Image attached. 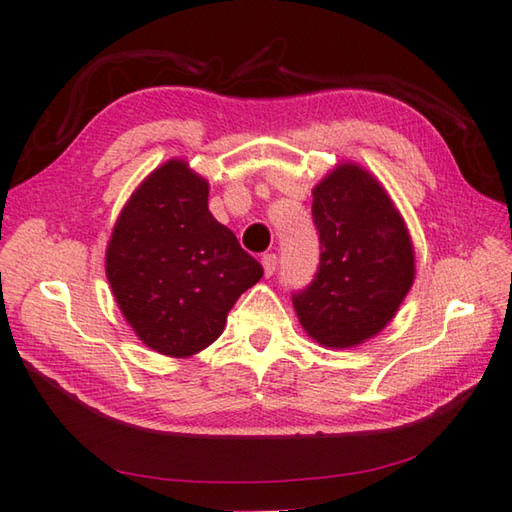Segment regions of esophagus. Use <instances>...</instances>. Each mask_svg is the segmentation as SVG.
I'll return each mask as SVG.
<instances>
[{
  "label": "esophagus",
  "mask_w": 512,
  "mask_h": 512,
  "mask_svg": "<svg viewBox=\"0 0 512 512\" xmlns=\"http://www.w3.org/2000/svg\"><path fill=\"white\" fill-rule=\"evenodd\" d=\"M262 266H264V273H266V277L275 275V270H277V255H273V253L264 255V257H262Z\"/></svg>",
  "instance_id": "1"
}]
</instances>
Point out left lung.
<instances>
[{"instance_id": "left-lung-1", "label": "left lung", "mask_w": 512, "mask_h": 512, "mask_svg": "<svg viewBox=\"0 0 512 512\" xmlns=\"http://www.w3.org/2000/svg\"><path fill=\"white\" fill-rule=\"evenodd\" d=\"M319 233L315 279L293 295L299 324L328 348H353L384 330L415 279L404 217L384 186L357 164H339L313 188Z\"/></svg>"}]
</instances>
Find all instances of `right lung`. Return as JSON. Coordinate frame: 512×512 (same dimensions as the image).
Listing matches in <instances>:
<instances>
[{"mask_svg": "<svg viewBox=\"0 0 512 512\" xmlns=\"http://www.w3.org/2000/svg\"><path fill=\"white\" fill-rule=\"evenodd\" d=\"M264 275L210 215L208 182L184 159L155 168L119 213L106 248L115 302L142 342L190 357L222 335L228 310Z\"/></svg>", "mask_w": 512, "mask_h": 512, "instance_id": "obj_1", "label": "right lung"}]
</instances>
